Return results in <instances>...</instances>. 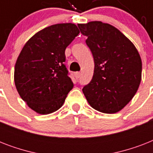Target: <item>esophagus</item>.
Instances as JSON below:
<instances>
[{
	"mask_svg": "<svg viewBox=\"0 0 153 153\" xmlns=\"http://www.w3.org/2000/svg\"><path fill=\"white\" fill-rule=\"evenodd\" d=\"M80 74H81L80 72H75V73H74V77L76 78V79H79V78H80Z\"/></svg>",
	"mask_w": 153,
	"mask_h": 153,
	"instance_id": "esophagus-1",
	"label": "esophagus"
}]
</instances>
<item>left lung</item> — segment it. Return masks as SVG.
<instances>
[{"instance_id": "8db88e82", "label": "left lung", "mask_w": 153, "mask_h": 153, "mask_svg": "<svg viewBox=\"0 0 153 153\" xmlns=\"http://www.w3.org/2000/svg\"><path fill=\"white\" fill-rule=\"evenodd\" d=\"M87 36L94 71L91 81L82 89L89 104L105 114L122 109L140 86L142 62L133 44L114 26L101 21L79 24Z\"/></svg>"}]
</instances>
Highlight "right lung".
<instances>
[{
    "instance_id": "1",
    "label": "right lung",
    "mask_w": 153,
    "mask_h": 153,
    "mask_svg": "<svg viewBox=\"0 0 153 153\" xmlns=\"http://www.w3.org/2000/svg\"><path fill=\"white\" fill-rule=\"evenodd\" d=\"M79 32L71 23L51 25L36 33L20 51L14 71L16 87L38 114L58 110L73 88L65 65V50Z\"/></svg>"
}]
</instances>
